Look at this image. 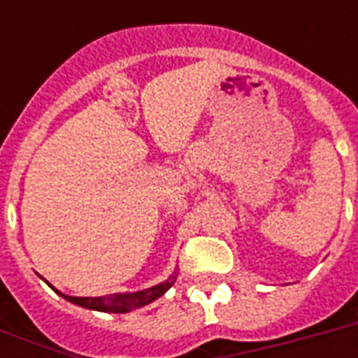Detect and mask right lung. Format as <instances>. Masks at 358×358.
<instances>
[{"mask_svg":"<svg viewBox=\"0 0 358 358\" xmlns=\"http://www.w3.org/2000/svg\"><path fill=\"white\" fill-rule=\"evenodd\" d=\"M174 277H171V280L163 284H157V286H152V288L141 289V292H135V294H113V295H103V297H70V295H63L64 299L70 301V303H76V305L85 306V308H91V310H100V312H115V314H124V312L134 310V308H139V306H145L148 303H152L157 297H162L165 292H167L171 286L174 284Z\"/></svg>","mask_w":358,"mask_h":358,"instance_id":"right-lung-1","label":"right lung"}]
</instances>
